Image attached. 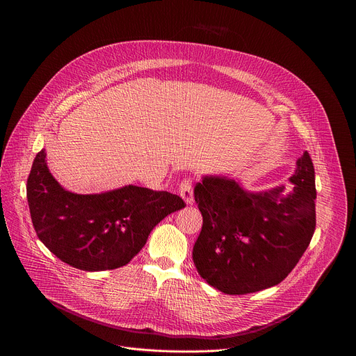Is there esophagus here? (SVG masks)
Wrapping results in <instances>:
<instances>
[{
  "label": "esophagus",
  "instance_id": "obj_1",
  "mask_svg": "<svg viewBox=\"0 0 356 356\" xmlns=\"http://www.w3.org/2000/svg\"><path fill=\"white\" fill-rule=\"evenodd\" d=\"M179 193H180V197L184 200L187 206L193 204V183H191L190 179H184L179 184Z\"/></svg>",
  "mask_w": 356,
  "mask_h": 356
}]
</instances>
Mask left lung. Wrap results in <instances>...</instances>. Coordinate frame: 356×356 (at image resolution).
I'll list each match as a JSON object with an SVG mask.
<instances>
[{
  "mask_svg": "<svg viewBox=\"0 0 356 356\" xmlns=\"http://www.w3.org/2000/svg\"><path fill=\"white\" fill-rule=\"evenodd\" d=\"M289 179L249 191L228 176H202L194 198L202 228L193 248L198 275L225 294H246L279 284L306 252L316 229V177L309 152Z\"/></svg>",
  "mask_w": 356,
  "mask_h": 356,
  "instance_id": "left-lung-1",
  "label": "left lung"
}]
</instances>
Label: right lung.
Wrapping results in <instances>:
<instances>
[{"instance_id":"right-lung-1","label":"right lung","mask_w":356,"mask_h":356,"mask_svg":"<svg viewBox=\"0 0 356 356\" xmlns=\"http://www.w3.org/2000/svg\"><path fill=\"white\" fill-rule=\"evenodd\" d=\"M26 197L38 238L62 262L86 272L125 266L152 229L186 207L176 194L134 184L98 194L72 193L49 172L44 149L32 163Z\"/></svg>"}]
</instances>
